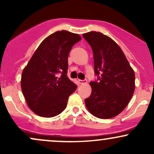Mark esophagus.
I'll return each mask as SVG.
<instances>
[{
  "label": "esophagus",
  "mask_w": 154,
  "mask_h": 154,
  "mask_svg": "<svg viewBox=\"0 0 154 154\" xmlns=\"http://www.w3.org/2000/svg\"><path fill=\"white\" fill-rule=\"evenodd\" d=\"M78 82L79 84H85L87 82V79H79Z\"/></svg>",
  "instance_id": "esophagus-1"
}]
</instances>
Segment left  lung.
<instances>
[{"instance_id": "1", "label": "left lung", "mask_w": 154, "mask_h": 154, "mask_svg": "<svg viewBox=\"0 0 154 154\" xmlns=\"http://www.w3.org/2000/svg\"><path fill=\"white\" fill-rule=\"evenodd\" d=\"M91 46L97 79L90 82L92 93L85 99L88 111L109 119L128 106L135 91V72L123 51L112 39L96 32L82 35Z\"/></svg>"}]
</instances>
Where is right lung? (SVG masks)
<instances>
[{"instance_id": "1", "label": "right lung", "mask_w": 154, "mask_h": 154, "mask_svg": "<svg viewBox=\"0 0 154 154\" xmlns=\"http://www.w3.org/2000/svg\"><path fill=\"white\" fill-rule=\"evenodd\" d=\"M80 36L68 31L53 33L40 44L22 72L21 87L28 106L43 117L59 115L77 86L67 77L68 56Z\"/></svg>"}]
</instances>
